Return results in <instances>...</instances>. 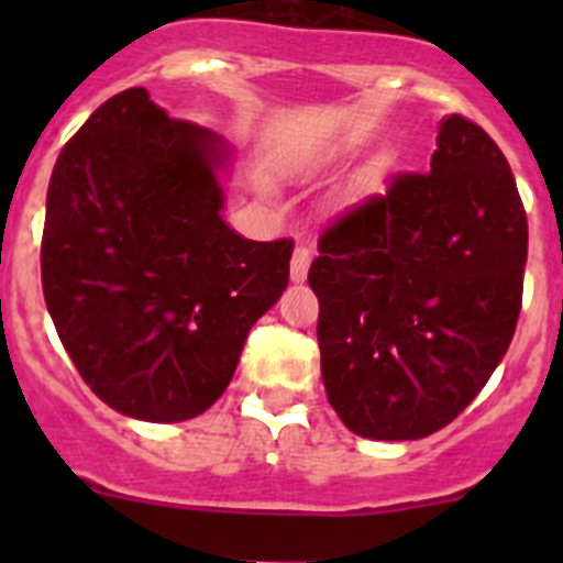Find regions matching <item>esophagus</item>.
Listing matches in <instances>:
<instances>
[{"instance_id":"esophagus-1","label":"esophagus","mask_w":563,"mask_h":563,"mask_svg":"<svg viewBox=\"0 0 563 563\" xmlns=\"http://www.w3.org/2000/svg\"><path fill=\"white\" fill-rule=\"evenodd\" d=\"M308 269H310V250L297 247L291 255V283L308 280Z\"/></svg>"}]
</instances>
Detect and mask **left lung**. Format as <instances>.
<instances>
[{"label":"left lung","mask_w":563,"mask_h":563,"mask_svg":"<svg viewBox=\"0 0 563 563\" xmlns=\"http://www.w3.org/2000/svg\"><path fill=\"white\" fill-rule=\"evenodd\" d=\"M526 255L507 157L444 117L428 174L397 176L318 240L321 376L345 428L373 441L446 428L512 343Z\"/></svg>","instance_id":"8db88e82"}]
</instances>
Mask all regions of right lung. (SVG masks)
Here are the masks:
<instances>
[{
  "mask_svg": "<svg viewBox=\"0 0 563 563\" xmlns=\"http://www.w3.org/2000/svg\"><path fill=\"white\" fill-rule=\"evenodd\" d=\"M234 157L144 87L106 100L56 157L45 305L84 382L124 417L207 411L286 291L294 242L245 240L223 218Z\"/></svg>",
  "mask_w": 563,
  "mask_h": 563,
  "instance_id": "1",
  "label": "right lung"
}]
</instances>
